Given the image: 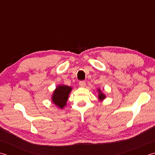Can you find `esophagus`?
Segmentation results:
<instances>
[{
	"instance_id": "obj_1",
	"label": "esophagus",
	"mask_w": 155,
	"mask_h": 155,
	"mask_svg": "<svg viewBox=\"0 0 155 155\" xmlns=\"http://www.w3.org/2000/svg\"><path fill=\"white\" fill-rule=\"evenodd\" d=\"M79 85H80V86H81V87H85V86H86V81H80V82H79Z\"/></svg>"
}]
</instances>
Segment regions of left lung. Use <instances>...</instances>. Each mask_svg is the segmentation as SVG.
<instances>
[{
  "instance_id": "obj_1",
  "label": "left lung",
  "mask_w": 155,
  "mask_h": 155,
  "mask_svg": "<svg viewBox=\"0 0 155 155\" xmlns=\"http://www.w3.org/2000/svg\"><path fill=\"white\" fill-rule=\"evenodd\" d=\"M97 90H98V98L100 101H102L104 99L106 98V96L101 91L100 89H98Z\"/></svg>"
}]
</instances>
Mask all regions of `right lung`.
Segmentation results:
<instances>
[{
	"instance_id": "1",
	"label": "right lung",
	"mask_w": 155,
	"mask_h": 155,
	"mask_svg": "<svg viewBox=\"0 0 155 155\" xmlns=\"http://www.w3.org/2000/svg\"><path fill=\"white\" fill-rule=\"evenodd\" d=\"M72 90V88L65 85H59L56 87L52 95V102L59 108H64L66 106L69 93Z\"/></svg>"
}]
</instances>
